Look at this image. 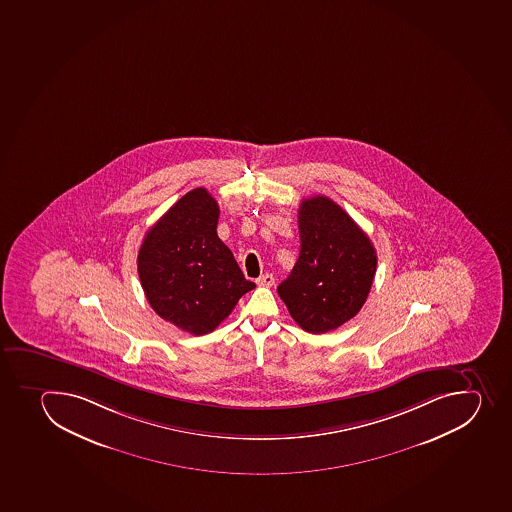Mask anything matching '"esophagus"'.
Wrapping results in <instances>:
<instances>
[{"mask_svg": "<svg viewBox=\"0 0 512 512\" xmlns=\"http://www.w3.org/2000/svg\"><path fill=\"white\" fill-rule=\"evenodd\" d=\"M273 283H275V277L272 273H263L257 278L258 287H272Z\"/></svg>", "mask_w": 512, "mask_h": 512, "instance_id": "1", "label": "esophagus"}]
</instances>
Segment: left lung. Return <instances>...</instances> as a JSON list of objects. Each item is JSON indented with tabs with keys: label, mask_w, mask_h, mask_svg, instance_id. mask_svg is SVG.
<instances>
[{
	"label": "left lung",
	"mask_w": 512,
	"mask_h": 512,
	"mask_svg": "<svg viewBox=\"0 0 512 512\" xmlns=\"http://www.w3.org/2000/svg\"><path fill=\"white\" fill-rule=\"evenodd\" d=\"M300 254L277 292L298 327L327 333L365 305L376 272L370 237L325 195L303 199L298 209Z\"/></svg>",
	"instance_id": "obj_1"
}]
</instances>
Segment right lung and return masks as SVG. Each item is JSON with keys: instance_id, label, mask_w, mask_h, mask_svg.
Segmentation results:
<instances>
[{"instance_id": "obj_1", "label": "right lung", "mask_w": 512, "mask_h": 512, "mask_svg": "<svg viewBox=\"0 0 512 512\" xmlns=\"http://www.w3.org/2000/svg\"><path fill=\"white\" fill-rule=\"evenodd\" d=\"M219 212L207 189L190 190L147 230L137 255L152 310L190 335L214 331L255 288L217 235Z\"/></svg>"}]
</instances>
